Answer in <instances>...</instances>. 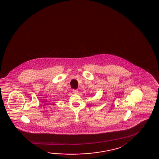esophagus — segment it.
Returning a JSON list of instances; mask_svg holds the SVG:
<instances>
[{
    "label": "esophagus",
    "instance_id": "34e87169",
    "mask_svg": "<svg viewBox=\"0 0 159 159\" xmlns=\"http://www.w3.org/2000/svg\"><path fill=\"white\" fill-rule=\"evenodd\" d=\"M73 91L74 94H78V90H76V89H74Z\"/></svg>",
    "mask_w": 159,
    "mask_h": 159
}]
</instances>
